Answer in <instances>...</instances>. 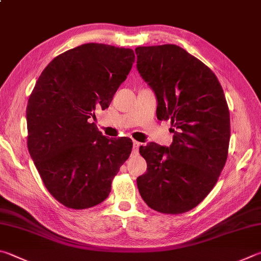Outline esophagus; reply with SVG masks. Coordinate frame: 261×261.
I'll use <instances>...</instances> for the list:
<instances>
[{
	"instance_id": "34e87169",
	"label": "esophagus",
	"mask_w": 261,
	"mask_h": 261,
	"mask_svg": "<svg viewBox=\"0 0 261 261\" xmlns=\"http://www.w3.org/2000/svg\"><path fill=\"white\" fill-rule=\"evenodd\" d=\"M139 147H140V143H138V141H134V148H132V150H134L135 153H137L139 149Z\"/></svg>"
}]
</instances>
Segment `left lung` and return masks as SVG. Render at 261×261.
Masks as SVG:
<instances>
[{
  "instance_id": "1",
  "label": "left lung",
  "mask_w": 261,
  "mask_h": 261,
  "mask_svg": "<svg viewBox=\"0 0 261 261\" xmlns=\"http://www.w3.org/2000/svg\"><path fill=\"white\" fill-rule=\"evenodd\" d=\"M137 69L158 101L159 120L171 121L172 144L140 146L147 171L137 178L146 204L162 213L192 210L224 169L229 111L212 70L174 44L136 48Z\"/></svg>"
}]
</instances>
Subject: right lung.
<instances>
[{"mask_svg": "<svg viewBox=\"0 0 261 261\" xmlns=\"http://www.w3.org/2000/svg\"><path fill=\"white\" fill-rule=\"evenodd\" d=\"M134 61L131 49L82 44L46 66L28 99L31 158L51 195L70 209L107 198L131 153V139H108L90 120L110 106Z\"/></svg>", "mask_w": 261, "mask_h": 261, "instance_id": "obj_1", "label": "right lung"}]
</instances>
